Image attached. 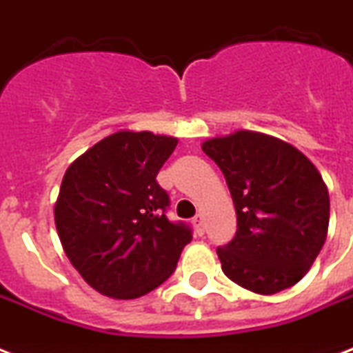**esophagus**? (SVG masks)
I'll return each instance as SVG.
<instances>
[{"label":"esophagus","instance_id":"1","mask_svg":"<svg viewBox=\"0 0 353 353\" xmlns=\"http://www.w3.org/2000/svg\"><path fill=\"white\" fill-rule=\"evenodd\" d=\"M192 223H194V227H196L198 234H203L205 227H203V214H201V212H198V214L194 216Z\"/></svg>","mask_w":353,"mask_h":353}]
</instances>
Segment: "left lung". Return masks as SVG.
I'll return each mask as SVG.
<instances>
[{
  "mask_svg": "<svg viewBox=\"0 0 353 353\" xmlns=\"http://www.w3.org/2000/svg\"><path fill=\"white\" fill-rule=\"evenodd\" d=\"M236 209V234L218 247L223 273L273 295L295 285L326 241L330 196L313 163L291 144L256 132L209 139Z\"/></svg>",
  "mask_w": 353,
  "mask_h": 353,
  "instance_id": "8db88e82",
  "label": "left lung"
}]
</instances>
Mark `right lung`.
Masks as SVG:
<instances>
[{"label": "right lung", "instance_id": "add662e5", "mask_svg": "<svg viewBox=\"0 0 353 353\" xmlns=\"http://www.w3.org/2000/svg\"><path fill=\"white\" fill-rule=\"evenodd\" d=\"M177 139L117 132L91 146L62 179L54 223L82 279L113 299L159 288L192 240L185 221H170V198L157 183Z\"/></svg>", "mask_w": 353, "mask_h": 353}]
</instances>
